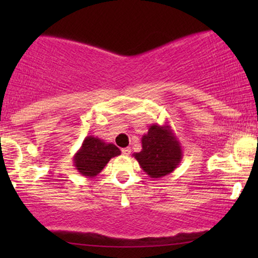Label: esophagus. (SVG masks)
Masks as SVG:
<instances>
[{
    "instance_id": "34e87169",
    "label": "esophagus",
    "mask_w": 258,
    "mask_h": 258,
    "mask_svg": "<svg viewBox=\"0 0 258 258\" xmlns=\"http://www.w3.org/2000/svg\"><path fill=\"white\" fill-rule=\"evenodd\" d=\"M121 153H122V155L128 156L130 154H131V148H123V149L121 150Z\"/></svg>"
}]
</instances>
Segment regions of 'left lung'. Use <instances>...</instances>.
Instances as JSON below:
<instances>
[{
  "label": "left lung",
  "instance_id": "1",
  "mask_svg": "<svg viewBox=\"0 0 258 258\" xmlns=\"http://www.w3.org/2000/svg\"><path fill=\"white\" fill-rule=\"evenodd\" d=\"M133 156L150 178H161L178 167L183 150L172 127L156 123L142 137V150Z\"/></svg>",
  "mask_w": 258,
  "mask_h": 258
}]
</instances>
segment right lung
<instances>
[{
	"instance_id": "1",
	"label": "right lung",
	"mask_w": 258,
	"mask_h": 258,
	"mask_svg": "<svg viewBox=\"0 0 258 258\" xmlns=\"http://www.w3.org/2000/svg\"><path fill=\"white\" fill-rule=\"evenodd\" d=\"M120 154V149L115 144L106 143L94 136H87L74 155V166L86 178H93L102 172L109 160Z\"/></svg>"
}]
</instances>
